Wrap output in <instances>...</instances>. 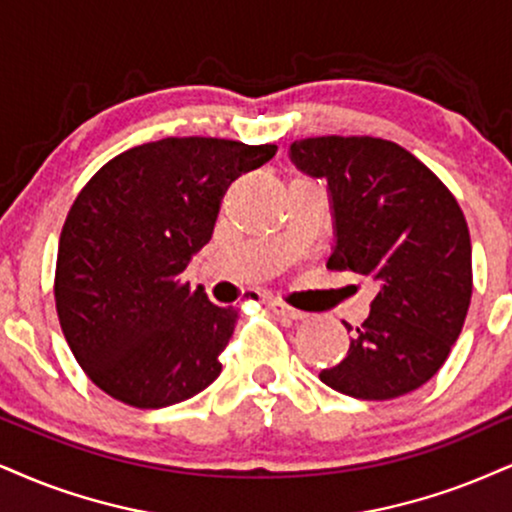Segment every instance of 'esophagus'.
<instances>
[{"instance_id":"34e87169","label":"esophagus","mask_w":512,"mask_h":512,"mask_svg":"<svg viewBox=\"0 0 512 512\" xmlns=\"http://www.w3.org/2000/svg\"><path fill=\"white\" fill-rule=\"evenodd\" d=\"M268 306H270V311L280 315V318H287V320H304L306 318L304 311H296V308L287 306L285 301H280V299H273Z\"/></svg>"}]
</instances>
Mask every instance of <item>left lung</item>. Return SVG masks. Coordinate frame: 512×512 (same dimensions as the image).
<instances>
[{
    "mask_svg": "<svg viewBox=\"0 0 512 512\" xmlns=\"http://www.w3.org/2000/svg\"><path fill=\"white\" fill-rule=\"evenodd\" d=\"M301 173L330 192V270L370 277L377 296L346 358L320 380L339 394L387 401L437 375L472 296L470 230L458 201L425 163L380 137L292 142Z\"/></svg>",
    "mask_w": 512,
    "mask_h": 512,
    "instance_id": "1",
    "label": "left lung"
}]
</instances>
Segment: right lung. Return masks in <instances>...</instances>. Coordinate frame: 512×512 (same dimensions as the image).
<instances>
[{
    "instance_id": "obj_1",
    "label": "right lung",
    "mask_w": 512,
    "mask_h": 512,
    "mask_svg": "<svg viewBox=\"0 0 512 512\" xmlns=\"http://www.w3.org/2000/svg\"><path fill=\"white\" fill-rule=\"evenodd\" d=\"M275 144L166 137L132 147L92 175L63 223L54 296L75 361L99 389L135 408L204 391L237 311L189 282L227 185L261 168Z\"/></svg>"
}]
</instances>
